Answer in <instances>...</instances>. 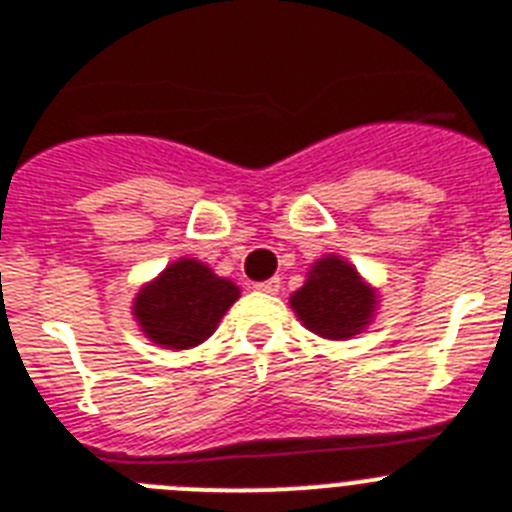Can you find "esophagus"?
Here are the masks:
<instances>
[{
    "mask_svg": "<svg viewBox=\"0 0 512 512\" xmlns=\"http://www.w3.org/2000/svg\"><path fill=\"white\" fill-rule=\"evenodd\" d=\"M255 289L263 294H278V289H281V278H268V281H260V284H255Z\"/></svg>",
    "mask_w": 512,
    "mask_h": 512,
    "instance_id": "1",
    "label": "esophagus"
}]
</instances>
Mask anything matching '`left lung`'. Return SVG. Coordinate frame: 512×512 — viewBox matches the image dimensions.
Wrapping results in <instances>:
<instances>
[{"instance_id": "obj_1", "label": "left lung", "mask_w": 512, "mask_h": 512, "mask_svg": "<svg viewBox=\"0 0 512 512\" xmlns=\"http://www.w3.org/2000/svg\"><path fill=\"white\" fill-rule=\"evenodd\" d=\"M289 305L313 334L323 339H352L373 321L378 294L365 284L355 265L339 255H326L310 265L302 289L289 297Z\"/></svg>"}]
</instances>
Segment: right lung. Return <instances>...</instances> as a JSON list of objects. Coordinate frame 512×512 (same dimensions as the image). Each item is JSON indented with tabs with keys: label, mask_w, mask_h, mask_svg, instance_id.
Listing matches in <instances>:
<instances>
[{
	"label": "right lung",
	"mask_w": 512,
	"mask_h": 512,
	"mask_svg": "<svg viewBox=\"0 0 512 512\" xmlns=\"http://www.w3.org/2000/svg\"><path fill=\"white\" fill-rule=\"evenodd\" d=\"M239 299V286L181 257L139 289L134 315L141 331L165 350H189L213 336L220 318Z\"/></svg>",
	"instance_id": "1"
}]
</instances>
